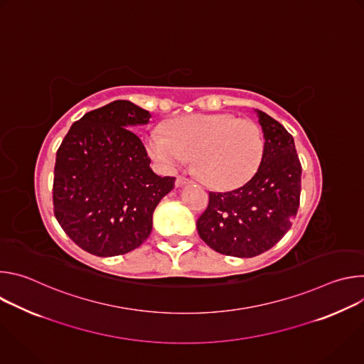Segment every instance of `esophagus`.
Listing matches in <instances>:
<instances>
[{
	"label": "esophagus",
	"mask_w": 364,
	"mask_h": 364,
	"mask_svg": "<svg viewBox=\"0 0 364 364\" xmlns=\"http://www.w3.org/2000/svg\"><path fill=\"white\" fill-rule=\"evenodd\" d=\"M190 183H191V180H190V178H187V177H183V176L177 177V187L186 186V184H190Z\"/></svg>",
	"instance_id": "1"
}]
</instances>
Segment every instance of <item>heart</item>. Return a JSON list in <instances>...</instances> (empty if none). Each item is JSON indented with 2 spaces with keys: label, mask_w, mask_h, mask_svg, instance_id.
Masks as SVG:
<instances>
[{
  "label": "heart",
  "mask_w": 364,
  "mask_h": 364,
  "mask_svg": "<svg viewBox=\"0 0 364 364\" xmlns=\"http://www.w3.org/2000/svg\"><path fill=\"white\" fill-rule=\"evenodd\" d=\"M168 136L152 131L146 139L151 157L164 170L181 168L194 158L198 177L213 188L245 183L262 159L264 141L259 127L228 114L188 115L166 125Z\"/></svg>",
  "instance_id": "heart-1"
}]
</instances>
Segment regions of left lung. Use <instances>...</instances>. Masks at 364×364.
Here are the masks:
<instances>
[{
  "label": "left lung",
  "instance_id": "obj_1",
  "mask_svg": "<svg viewBox=\"0 0 364 364\" xmlns=\"http://www.w3.org/2000/svg\"><path fill=\"white\" fill-rule=\"evenodd\" d=\"M255 114L265 141L261 166L242 187L210 191L209 205L197 220L207 245L236 257H253L277 245L299 207L301 164L294 138L265 112Z\"/></svg>",
  "mask_w": 364,
  "mask_h": 364
}]
</instances>
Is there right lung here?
Wrapping results in <instances>:
<instances>
[{
    "label": "right lung",
    "mask_w": 364,
    "mask_h": 364,
    "mask_svg": "<svg viewBox=\"0 0 364 364\" xmlns=\"http://www.w3.org/2000/svg\"><path fill=\"white\" fill-rule=\"evenodd\" d=\"M151 114L129 100H114L76 121L56 154L53 205L66 235L96 256L141 246L152 215L174 188V177L151 168L144 142L131 129Z\"/></svg>",
    "instance_id": "1"
}]
</instances>
